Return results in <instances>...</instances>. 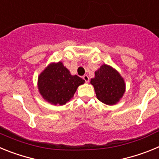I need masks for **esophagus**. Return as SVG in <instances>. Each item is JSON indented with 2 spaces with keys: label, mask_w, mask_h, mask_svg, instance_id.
Here are the masks:
<instances>
[{
  "label": "esophagus",
  "mask_w": 159,
  "mask_h": 159,
  "mask_svg": "<svg viewBox=\"0 0 159 159\" xmlns=\"http://www.w3.org/2000/svg\"><path fill=\"white\" fill-rule=\"evenodd\" d=\"M83 79H84V80H85V82L86 83H88L89 82V77H88V75H84V76H83Z\"/></svg>",
  "instance_id": "esophagus-1"
}]
</instances>
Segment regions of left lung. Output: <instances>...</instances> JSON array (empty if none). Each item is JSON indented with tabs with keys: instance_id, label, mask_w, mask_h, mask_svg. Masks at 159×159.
Masks as SVG:
<instances>
[{
	"instance_id": "left-lung-1",
	"label": "left lung",
	"mask_w": 159,
	"mask_h": 159,
	"mask_svg": "<svg viewBox=\"0 0 159 159\" xmlns=\"http://www.w3.org/2000/svg\"><path fill=\"white\" fill-rule=\"evenodd\" d=\"M97 99L107 105H115L120 101L126 92V84L120 73L111 66L103 64L95 71L91 80Z\"/></svg>"
}]
</instances>
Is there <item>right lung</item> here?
I'll return each instance as SVG.
<instances>
[{
    "instance_id": "obj_1",
    "label": "right lung",
    "mask_w": 159,
    "mask_h": 159,
    "mask_svg": "<svg viewBox=\"0 0 159 159\" xmlns=\"http://www.w3.org/2000/svg\"><path fill=\"white\" fill-rule=\"evenodd\" d=\"M85 80L71 75L61 61L50 63L42 71L37 80L38 91L43 99L52 105L66 104Z\"/></svg>"
}]
</instances>
